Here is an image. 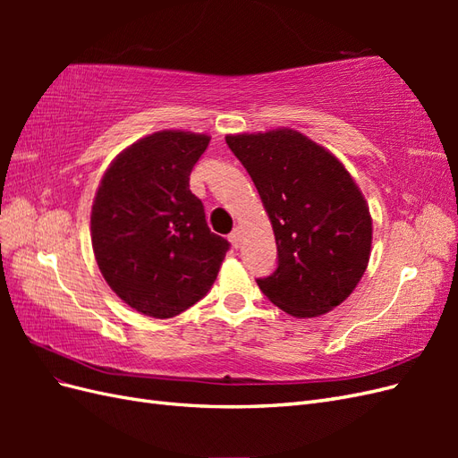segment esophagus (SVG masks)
Segmentation results:
<instances>
[{"label": "esophagus", "instance_id": "34e87169", "mask_svg": "<svg viewBox=\"0 0 458 458\" xmlns=\"http://www.w3.org/2000/svg\"><path fill=\"white\" fill-rule=\"evenodd\" d=\"M229 241H231V244H233L234 248L241 246V229H239V227L233 229V233L229 234Z\"/></svg>", "mask_w": 458, "mask_h": 458}]
</instances>
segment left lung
<instances>
[{"label": "left lung", "mask_w": 458, "mask_h": 458, "mask_svg": "<svg viewBox=\"0 0 458 458\" xmlns=\"http://www.w3.org/2000/svg\"><path fill=\"white\" fill-rule=\"evenodd\" d=\"M259 192L276 242V269L258 286L293 317L323 315L348 298L367 269L369 206L342 162L300 131L227 135Z\"/></svg>", "instance_id": "1"}]
</instances>
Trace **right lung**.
<instances>
[{
	"mask_svg": "<svg viewBox=\"0 0 458 458\" xmlns=\"http://www.w3.org/2000/svg\"><path fill=\"white\" fill-rule=\"evenodd\" d=\"M210 137L157 131L110 164L91 208L97 266L116 296L155 318L175 317L212 288L229 242L189 189Z\"/></svg>",
	"mask_w": 458,
	"mask_h": 458,
	"instance_id": "obj_1",
	"label": "right lung"
}]
</instances>
